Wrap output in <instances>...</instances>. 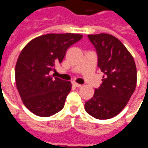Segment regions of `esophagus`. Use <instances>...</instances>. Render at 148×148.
<instances>
[{
  "label": "esophagus",
  "mask_w": 148,
  "mask_h": 148,
  "mask_svg": "<svg viewBox=\"0 0 148 148\" xmlns=\"http://www.w3.org/2000/svg\"><path fill=\"white\" fill-rule=\"evenodd\" d=\"M72 85L74 86H76V87H78V88H80V87H81V85H80V84H78V83H76V82H75V81H73L72 82Z\"/></svg>",
  "instance_id": "1"
}]
</instances>
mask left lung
<instances>
[{
  "label": "left lung",
  "mask_w": 148,
  "mask_h": 148,
  "mask_svg": "<svg viewBox=\"0 0 148 148\" xmlns=\"http://www.w3.org/2000/svg\"><path fill=\"white\" fill-rule=\"evenodd\" d=\"M88 37L96 49L98 67L104 75L85 109L96 119H110L122 111L135 90L136 65L131 53L116 37L107 33Z\"/></svg>",
  "instance_id": "8db88e82"
}]
</instances>
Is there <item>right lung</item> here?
Here are the masks:
<instances>
[{"instance_id": "right-lung-1", "label": "right lung", "mask_w": 148, "mask_h": 148, "mask_svg": "<svg viewBox=\"0 0 148 148\" xmlns=\"http://www.w3.org/2000/svg\"><path fill=\"white\" fill-rule=\"evenodd\" d=\"M83 37L74 33H50L32 40L23 49L15 66V83L25 107L48 117L61 111L72 84L50 75L62 62L67 49Z\"/></svg>"}]
</instances>
